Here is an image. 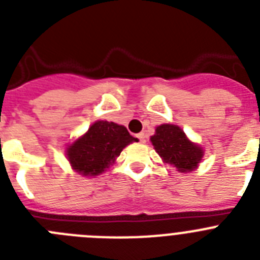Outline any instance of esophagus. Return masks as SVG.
Here are the masks:
<instances>
[{
    "label": "esophagus",
    "instance_id": "esophagus-1",
    "mask_svg": "<svg viewBox=\"0 0 260 260\" xmlns=\"http://www.w3.org/2000/svg\"><path fill=\"white\" fill-rule=\"evenodd\" d=\"M137 138H138V141L141 142V143H146V138L147 137L143 134V133H141V134H138Z\"/></svg>",
    "mask_w": 260,
    "mask_h": 260
}]
</instances>
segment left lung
Returning <instances> with one entry per match:
<instances>
[{"mask_svg":"<svg viewBox=\"0 0 260 260\" xmlns=\"http://www.w3.org/2000/svg\"><path fill=\"white\" fill-rule=\"evenodd\" d=\"M155 151L167 164L174 165L180 172H191L203 157V150L186 138L185 133L176 125H160L151 137Z\"/></svg>","mask_w":260,"mask_h":260,"instance_id":"left-lung-1","label":"left lung"}]
</instances>
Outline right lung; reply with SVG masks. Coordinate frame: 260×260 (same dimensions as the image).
<instances>
[{
    "label": "right lung",
    "instance_id": "add662e5",
    "mask_svg": "<svg viewBox=\"0 0 260 260\" xmlns=\"http://www.w3.org/2000/svg\"><path fill=\"white\" fill-rule=\"evenodd\" d=\"M137 141L125 126L98 121L68 148L71 167L82 176H98L119 156L127 144Z\"/></svg>",
    "mask_w": 260,
    "mask_h": 260
}]
</instances>
